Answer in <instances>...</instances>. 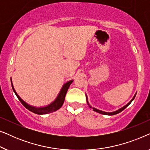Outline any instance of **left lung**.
Instances as JSON below:
<instances>
[{
  "mask_svg": "<svg viewBox=\"0 0 150 150\" xmlns=\"http://www.w3.org/2000/svg\"><path fill=\"white\" fill-rule=\"evenodd\" d=\"M136 94L137 93H135V95L134 96V97H133V98L132 100H131V101L129 102V103H128L126 104V105H125L124 107H122V108H120V109L119 110H116V111H114V112H104V111H102V110H98V109H97V108H93V110H94V111H96V112H99V113H100V114H103V115H116V114H117V113H120V112H122V110H124L125 108H126L127 106H128L129 104H130L131 102H132V101H133V100L134 99V98H135V96H136ZM86 100H87V104H88V105L89 106V107L90 108H91V106L89 105V102H88V100H87V96H86Z\"/></svg>",
  "mask_w": 150,
  "mask_h": 150,
  "instance_id": "8db88e82",
  "label": "left lung"
}]
</instances>
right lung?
I'll use <instances>...</instances> for the list:
<instances>
[{"label": "right lung", "instance_id": "add662e5", "mask_svg": "<svg viewBox=\"0 0 150 150\" xmlns=\"http://www.w3.org/2000/svg\"><path fill=\"white\" fill-rule=\"evenodd\" d=\"M73 81H70L69 82H67L63 86L62 89H61L60 93L57 96V99L54 100L52 103H51L50 105L47 106H44V107H40V108H36L34 107V106H30L29 104H28L27 103H26L24 100H22L19 96L18 95L17 93H16L15 89H14L13 84H12V81H11V86H12V89H13L14 93L17 96L18 100H20V102L23 104V106L25 107L26 108H27L28 110H29L30 111H31L33 112L35 114H38V115H44V114H48L50 113V112L56 111L57 110H58L60 108L61 106H62L63 102H64L65 100V95H66L67 89H69V86L71 83H72Z\"/></svg>", "mask_w": 150, "mask_h": 150}]
</instances>
